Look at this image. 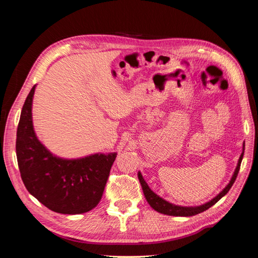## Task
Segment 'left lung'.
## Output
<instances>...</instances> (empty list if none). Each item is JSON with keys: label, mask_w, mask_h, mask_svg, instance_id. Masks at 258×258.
<instances>
[{"label": "left lung", "mask_w": 258, "mask_h": 258, "mask_svg": "<svg viewBox=\"0 0 258 258\" xmlns=\"http://www.w3.org/2000/svg\"><path fill=\"white\" fill-rule=\"evenodd\" d=\"M243 154H244V144H243V152H242V154L240 156L239 161H238V166H237V168L235 170V173H233V175H232V177L230 179L229 184L226 186L225 188L220 194H218L215 198H213L211 201L207 202V204L202 205V206H199V207H179V206H175V205L170 204V202L163 200L162 198L157 196V195H156L150 188V187H148V185L144 181L142 174L140 173V172L138 174V177H139L140 183H141L142 189H143V192H144V196H145L147 202H148V204H150V206L154 210L157 211V212L162 213V214H167V215H173V216H192V215H196V214H199L201 212H204V211H206L209 208L214 206L218 200H220L222 197H224L225 195L229 191V189L231 188V186L233 185V183H235L236 178L238 176L240 166H241V161H242V158H243Z\"/></svg>", "instance_id": "1"}]
</instances>
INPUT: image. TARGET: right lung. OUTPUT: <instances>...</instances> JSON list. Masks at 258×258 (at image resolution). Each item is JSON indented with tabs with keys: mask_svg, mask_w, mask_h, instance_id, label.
I'll return each instance as SVG.
<instances>
[{
	"mask_svg": "<svg viewBox=\"0 0 258 258\" xmlns=\"http://www.w3.org/2000/svg\"><path fill=\"white\" fill-rule=\"evenodd\" d=\"M35 86L22 106L16 154L22 182L46 208L61 214H82L96 208L117 154H95L80 159L53 156L38 141L32 124Z\"/></svg>",
	"mask_w": 258,
	"mask_h": 258,
	"instance_id": "add662e5",
	"label": "right lung"
}]
</instances>
